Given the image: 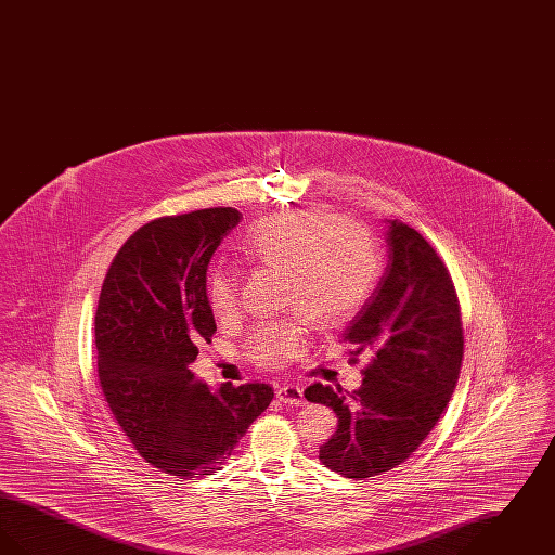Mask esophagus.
Segmentation results:
<instances>
[{"label":"esophagus","instance_id":"esophagus-1","mask_svg":"<svg viewBox=\"0 0 555 555\" xmlns=\"http://www.w3.org/2000/svg\"><path fill=\"white\" fill-rule=\"evenodd\" d=\"M276 397L283 403L299 405V403H304V389L299 385H283L276 389Z\"/></svg>","mask_w":555,"mask_h":555}]
</instances>
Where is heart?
Wrapping results in <instances>:
<instances>
[{"label": "heart", "instance_id": "1", "mask_svg": "<svg viewBox=\"0 0 555 555\" xmlns=\"http://www.w3.org/2000/svg\"><path fill=\"white\" fill-rule=\"evenodd\" d=\"M249 264L285 274L283 306L289 317L260 322L247 337V356L262 369H281L306 347L310 320L335 326L369 297L380 270V251L366 224L322 210L281 211L258 220L241 243ZM237 272L227 266L208 276L214 317L237 310Z\"/></svg>", "mask_w": 555, "mask_h": 555}]
</instances>
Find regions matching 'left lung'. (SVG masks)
<instances>
[{
    "instance_id": "1",
    "label": "left lung",
    "mask_w": 555,
    "mask_h": 555,
    "mask_svg": "<svg viewBox=\"0 0 555 555\" xmlns=\"http://www.w3.org/2000/svg\"><path fill=\"white\" fill-rule=\"evenodd\" d=\"M389 264L344 344L351 362L366 353L362 387L314 383L306 399L333 408L339 424L320 462L353 480L383 475L423 446L448 408L464 358L460 301L433 245L412 227L389 220ZM347 392V391H345Z\"/></svg>"
}]
</instances>
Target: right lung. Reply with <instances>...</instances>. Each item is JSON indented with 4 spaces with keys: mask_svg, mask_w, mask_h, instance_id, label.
I'll return each mask as SVG.
<instances>
[{
    "mask_svg": "<svg viewBox=\"0 0 555 555\" xmlns=\"http://www.w3.org/2000/svg\"><path fill=\"white\" fill-rule=\"evenodd\" d=\"M238 220L235 208H206L143 224L114 256L100 293L95 347L107 408L141 457L168 475L214 473L274 397L266 383L211 393L189 370L197 345L216 333L211 254Z\"/></svg>",
    "mask_w": 555,
    "mask_h": 555,
    "instance_id": "obj_1",
    "label": "right lung"
}]
</instances>
